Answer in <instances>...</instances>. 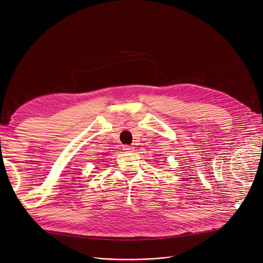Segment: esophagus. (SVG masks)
<instances>
[{"instance_id":"1","label":"esophagus","mask_w":263,"mask_h":263,"mask_svg":"<svg viewBox=\"0 0 263 263\" xmlns=\"http://www.w3.org/2000/svg\"><path fill=\"white\" fill-rule=\"evenodd\" d=\"M123 150L127 151V153H132V151H133V147H131V146H129V145H124V146H123Z\"/></svg>"}]
</instances>
